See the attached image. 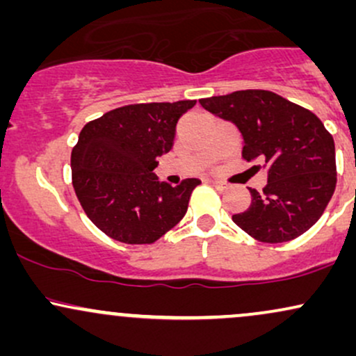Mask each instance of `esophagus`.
Masks as SVG:
<instances>
[{
    "instance_id": "1",
    "label": "esophagus",
    "mask_w": 356,
    "mask_h": 356,
    "mask_svg": "<svg viewBox=\"0 0 356 356\" xmlns=\"http://www.w3.org/2000/svg\"><path fill=\"white\" fill-rule=\"evenodd\" d=\"M207 184H211V186L216 187V189H222L224 187V182L218 181V179H207Z\"/></svg>"
}]
</instances>
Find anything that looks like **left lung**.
<instances>
[{
    "label": "left lung",
    "mask_w": 356,
    "mask_h": 356,
    "mask_svg": "<svg viewBox=\"0 0 356 356\" xmlns=\"http://www.w3.org/2000/svg\"><path fill=\"white\" fill-rule=\"evenodd\" d=\"M243 137V157H259L268 172L263 192L232 220L261 243H284L321 218L337 186L334 142L313 112L268 90H241L199 100Z\"/></svg>",
    "instance_id": "left-lung-1"
}]
</instances>
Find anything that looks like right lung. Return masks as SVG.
<instances>
[{
    "instance_id": "obj_1",
    "label": "right lung",
    "mask_w": 356,
    "mask_h": 356,
    "mask_svg": "<svg viewBox=\"0 0 356 356\" xmlns=\"http://www.w3.org/2000/svg\"><path fill=\"white\" fill-rule=\"evenodd\" d=\"M195 100L127 105L81 129L72 181L88 219L112 239L150 244L184 218L199 179L161 182L157 159L172 149L175 125Z\"/></svg>"
}]
</instances>
